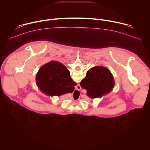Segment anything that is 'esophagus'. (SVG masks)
<instances>
[{
    "instance_id": "1",
    "label": "esophagus",
    "mask_w": 150,
    "mask_h": 150,
    "mask_svg": "<svg viewBox=\"0 0 150 150\" xmlns=\"http://www.w3.org/2000/svg\"><path fill=\"white\" fill-rule=\"evenodd\" d=\"M78 86H79V87H78V88H77V90H81V86H79V85H78Z\"/></svg>"
}]
</instances>
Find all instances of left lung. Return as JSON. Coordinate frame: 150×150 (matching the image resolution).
Here are the masks:
<instances>
[{"label": "left lung", "mask_w": 150, "mask_h": 150, "mask_svg": "<svg viewBox=\"0 0 150 150\" xmlns=\"http://www.w3.org/2000/svg\"><path fill=\"white\" fill-rule=\"evenodd\" d=\"M81 87L87 90L91 98H100L110 93L115 86V80L111 72L104 67H94L89 69L80 82Z\"/></svg>", "instance_id": "8db88e82"}]
</instances>
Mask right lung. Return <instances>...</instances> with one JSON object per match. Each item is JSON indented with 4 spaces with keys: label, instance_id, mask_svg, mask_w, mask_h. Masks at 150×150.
Instances as JSON below:
<instances>
[{
    "label": "right lung",
    "instance_id": "add662e5",
    "mask_svg": "<svg viewBox=\"0 0 150 150\" xmlns=\"http://www.w3.org/2000/svg\"><path fill=\"white\" fill-rule=\"evenodd\" d=\"M36 83L42 93L51 96L72 93L76 85L66 67L57 61L49 62L40 68Z\"/></svg>",
    "mask_w": 150,
    "mask_h": 150
}]
</instances>
